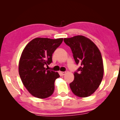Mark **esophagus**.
I'll list each match as a JSON object with an SVG mask.
<instances>
[{
    "label": "esophagus",
    "instance_id": "esophagus-1",
    "mask_svg": "<svg viewBox=\"0 0 120 120\" xmlns=\"http://www.w3.org/2000/svg\"><path fill=\"white\" fill-rule=\"evenodd\" d=\"M60 74L62 75V76H64V75L66 74V71H60Z\"/></svg>",
    "mask_w": 120,
    "mask_h": 120
}]
</instances>
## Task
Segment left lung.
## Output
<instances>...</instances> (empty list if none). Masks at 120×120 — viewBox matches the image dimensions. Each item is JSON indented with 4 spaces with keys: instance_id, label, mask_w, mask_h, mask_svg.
I'll return each instance as SVG.
<instances>
[{
    "instance_id": "1",
    "label": "left lung",
    "mask_w": 120,
    "mask_h": 120,
    "mask_svg": "<svg viewBox=\"0 0 120 120\" xmlns=\"http://www.w3.org/2000/svg\"><path fill=\"white\" fill-rule=\"evenodd\" d=\"M69 46L76 64L79 67L74 72V80L69 84L72 93L79 97H86L98 88L104 74L101 53L97 46L82 35L64 38Z\"/></svg>"
}]
</instances>
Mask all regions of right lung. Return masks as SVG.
Here are the masks:
<instances>
[{
	"instance_id": "add662e5",
	"label": "right lung",
	"mask_w": 120,
	"mask_h": 120,
	"mask_svg": "<svg viewBox=\"0 0 120 120\" xmlns=\"http://www.w3.org/2000/svg\"><path fill=\"white\" fill-rule=\"evenodd\" d=\"M62 41V38H38L24 48L19 62V74L24 86L33 96L45 98L53 93L54 82L60 76L44 66L52 62V54Z\"/></svg>"
}]
</instances>
